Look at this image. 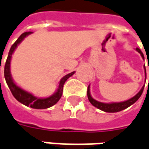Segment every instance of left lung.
Masks as SVG:
<instances>
[{
    "label": "left lung",
    "instance_id": "8db88e82",
    "mask_svg": "<svg viewBox=\"0 0 149 149\" xmlns=\"http://www.w3.org/2000/svg\"><path fill=\"white\" fill-rule=\"evenodd\" d=\"M136 50L138 51V53L141 54V56L143 57V58L144 59V56H143V54L142 53V51L140 49L137 48ZM145 69V68H144ZM148 70H149V65H148ZM146 73V70H145ZM149 82V81H148ZM143 88L144 86L140 90V91L138 92L135 96L132 97L131 99L127 100H125V101H123V102H115V103H102V102H100V101H97L95 99H93L91 95V93H90V86H88V89H87V96H88V99L90 100V102L93 105L94 107H97L98 109H100L103 111H106V112H118V111H121L126 108L129 107L130 106H132V104H134L137 100L140 98L141 95L143 91Z\"/></svg>",
    "mask_w": 149,
    "mask_h": 149
}]
</instances>
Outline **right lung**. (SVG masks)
Wrapping results in <instances>:
<instances>
[{"mask_svg":"<svg viewBox=\"0 0 149 149\" xmlns=\"http://www.w3.org/2000/svg\"><path fill=\"white\" fill-rule=\"evenodd\" d=\"M31 33H32V32L23 33L17 38V40L12 44V46L10 49V51H9V54H8L7 59L6 61V64H5L4 75H5L6 84H7L8 87H9L11 94L13 95V96L17 100H18L19 102H21L22 104L25 105L26 107H30L31 108H34V109H46V108L51 107L52 106L55 105L56 103L59 100V99L62 96V94H63V85H64L65 81L74 74V71L71 72V73L68 74H66L65 76H63V78L61 79L60 82H59V86H58V88L57 91L54 95H52L51 96L47 97V98H38V97L34 96L33 95H32L31 93H28L27 91H25L24 90H22V88H20L19 86H17L14 83L12 78H11V71H10L11 55H12L13 52L15 51V49L17 47V45H18L19 43L22 41L27 35H29V34Z\"/></svg>","mask_w":149,"mask_h":149,"instance_id":"obj_1","label":"right lung"}]
</instances>
